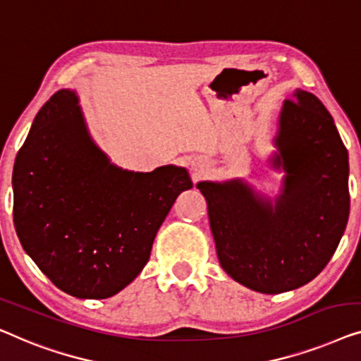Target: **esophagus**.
<instances>
[{
  "instance_id": "34e87169",
  "label": "esophagus",
  "mask_w": 361,
  "mask_h": 361,
  "mask_svg": "<svg viewBox=\"0 0 361 361\" xmlns=\"http://www.w3.org/2000/svg\"><path fill=\"white\" fill-rule=\"evenodd\" d=\"M191 170L195 171L196 175H201L202 171L206 170V161L202 160V159H195V160H191Z\"/></svg>"
}]
</instances>
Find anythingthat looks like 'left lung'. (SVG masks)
<instances>
[{"label": "left lung", "mask_w": 361, "mask_h": 361, "mask_svg": "<svg viewBox=\"0 0 361 361\" xmlns=\"http://www.w3.org/2000/svg\"><path fill=\"white\" fill-rule=\"evenodd\" d=\"M275 169L276 206L242 180L201 181L221 267L253 291L278 294L314 280L337 250L350 212L348 152L317 96L296 90L283 103Z\"/></svg>", "instance_id": "left-lung-1"}]
</instances>
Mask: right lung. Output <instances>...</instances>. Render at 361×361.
Masks as SVG:
<instances>
[{
	"instance_id": "1",
	"label": "right lung",
	"mask_w": 361,
	"mask_h": 361,
	"mask_svg": "<svg viewBox=\"0 0 361 361\" xmlns=\"http://www.w3.org/2000/svg\"><path fill=\"white\" fill-rule=\"evenodd\" d=\"M186 169L150 173L113 165L91 139L75 91L60 90L30 126L13 170L18 237L40 271L70 296L104 299L150 258Z\"/></svg>"
}]
</instances>
